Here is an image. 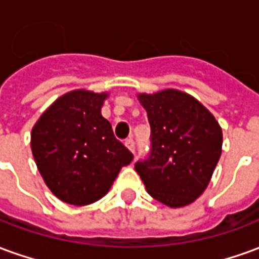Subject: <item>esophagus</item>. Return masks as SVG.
Segmentation results:
<instances>
[{"mask_svg": "<svg viewBox=\"0 0 259 259\" xmlns=\"http://www.w3.org/2000/svg\"><path fill=\"white\" fill-rule=\"evenodd\" d=\"M124 146L127 147V148H129V150H130V151H132V152H135L136 146H135V141L132 140V139H129V140L124 141Z\"/></svg>", "mask_w": 259, "mask_h": 259, "instance_id": "obj_1", "label": "esophagus"}]
</instances>
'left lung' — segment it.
<instances>
[{"mask_svg":"<svg viewBox=\"0 0 259 259\" xmlns=\"http://www.w3.org/2000/svg\"><path fill=\"white\" fill-rule=\"evenodd\" d=\"M151 126V154L135 165L148 194L170 208L194 202L211 182L222 154L215 116L185 91L139 93Z\"/></svg>","mask_w":259,"mask_h":259,"instance_id":"left-lung-1","label":"left lung"}]
</instances>
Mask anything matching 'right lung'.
I'll return each mask as SVG.
<instances>
[{
    "mask_svg": "<svg viewBox=\"0 0 259 259\" xmlns=\"http://www.w3.org/2000/svg\"><path fill=\"white\" fill-rule=\"evenodd\" d=\"M108 97L84 89L69 91L31 129V152L44 183L70 205H89L102 198L119 170L133 159L101 115Z\"/></svg>",
    "mask_w": 259,
    "mask_h": 259,
    "instance_id": "1",
    "label": "right lung"
}]
</instances>
